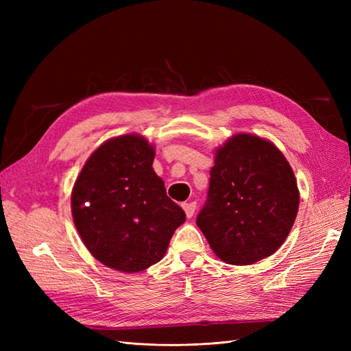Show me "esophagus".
I'll use <instances>...</instances> for the list:
<instances>
[{"label":"esophagus","instance_id":"obj_1","mask_svg":"<svg viewBox=\"0 0 351 351\" xmlns=\"http://www.w3.org/2000/svg\"><path fill=\"white\" fill-rule=\"evenodd\" d=\"M182 206H183V209L186 212V217L187 218H192L193 214H195V209H196L195 202H190V204H183Z\"/></svg>","mask_w":351,"mask_h":351}]
</instances>
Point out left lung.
I'll return each mask as SVG.
<instances>
[{
	"mask_svg": "<svg viewBox=\"0 0 351 351\" xmlns=\"http://www.w3.org/2000/svg\"><path fill=\"white\" fill-rule=\"evenodd\" d=\"M299 202L293 168L278 147L239 133L215 151L208 200L196 224L221 261L252 265L281 247Z\"/></svg>",
	"mask_w": 351,
	"mask_h": 351,
	"instance_id": "left-lung-1",
	"label": "left lung"
}]
</instances>
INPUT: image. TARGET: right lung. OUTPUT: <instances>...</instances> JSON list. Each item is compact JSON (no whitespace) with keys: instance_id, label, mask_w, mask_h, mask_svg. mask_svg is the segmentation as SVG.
<instances>
[{"instance_id":"1","label":"right lung","mask_w":351,"mask_h":351,"mask_svg":"<svg viewBox=\"0 0 351 351\" xmlns=\"http://www.w3.org/2000/svg\"><path fill=\"white\" fill-rule=\"evenodd\" d=\"M155 146L130 133L104 142L71 190V214L84 246L120 272L147 269L164 258L184 210L154 171Z\"/></svg>"}]
</instances>
